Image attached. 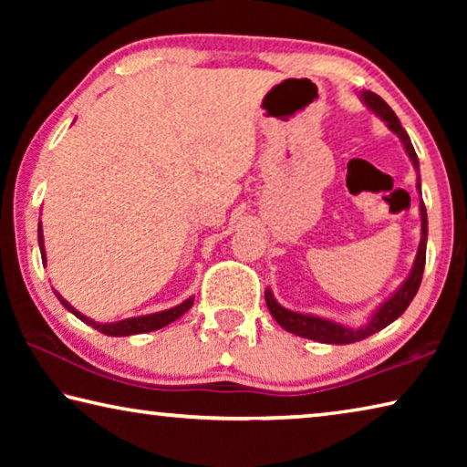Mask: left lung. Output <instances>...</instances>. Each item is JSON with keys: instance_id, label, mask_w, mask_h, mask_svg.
<instances>
[{"instance_id": "8db88e82", "label": "left lung", "mask_w": 467, "mask_h": 467, "mask_svg": "<svg viewBox=\"0 0 467 467\" xmlns=\"http://www.w3.org/2000/svg\"><path fill=\"white\" fill-rule=\"evenodd\" d=\"M362 100H365V105L373 110V113L381 117V119L387 123V128H389L393 133H398L400 140L404 141L410 161H412V164L418 171V156L414 152L412 141H410L406 130L401 128L398 115L393 113L391 107L387 105V102L379 97V94L370 92V90L362 92ZM418 192H420V179H418ZM420 216H422V236H420V247H418V253H416L412 274L408 275V280L401 284L400 290L395 292L389 300H385V303L379 306V311L365 323V326L346 327V326H339V323H334L329 319L315 317V315H303V313L288 311V309H284L282 305H278V300L274 298L272 290L265 288V303H267V309H270V313H272V317L278 321L284 329L290 331V334H296L300 337H309V339H315V342H323V344L360 342V339L373 336V334H377V331H381L383 327L389 326L391 321L398 319L400 315L408 309V305L412 303V298L416 296V292H418V288H420V282H422L424 264H426V236H429V220H426L424 202H420Z\"/></svg>"}]
</instances>
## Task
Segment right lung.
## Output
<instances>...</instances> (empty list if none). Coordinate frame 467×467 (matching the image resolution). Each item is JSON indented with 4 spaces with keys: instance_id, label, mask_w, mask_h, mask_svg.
Here are the masks:
<instances>
[{
    "instance_id": "add662e5",
    "label": "right lung",
    "mask_w": 467,
    "mask_h": 467,
    "mask_svg": "<svg viewBox=\"0 0 467 467\" xmlns=\"http://www.w3.org/2000/svg\"><path fill=\"white\" fill-rule=\"evenodd\" d=\"M38 244H41V257L45 259V247H43V231L41 226H38ZM57 298L61 300V305L66 306L67 311H72L78 319H82L84 323H88L94 329H99L100 334L105 336H133V334H146V331H156L164 326H169L175 319H179L181 315L187 313L192 309L193 305V296L187 298L185 303H181L177 306H172V309L167 311H161V313H152V315H141V317H130V319H123V321H117V323H97L88 317H84L82 313H78L72 305L67 303V300H63L59 292H55Z\"/></svg>"
}]
</instances>
